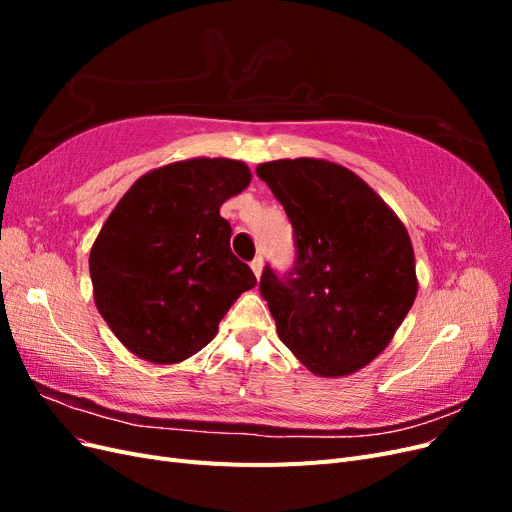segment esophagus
<instances>
[{
  "label": "esophagus",
  "mask_w": 512,
  "mask_h": 512,
  "mask_svg": "<svg viewBox=\"0 0 512 512\" xmlns=\"http://www.w3.org/2000/svg\"><path fill=\"white\" fill-rule=\"evenodd\" d=\"M252 271H254V275H256V280H260V275H262V269H265V260H262L260 256H256L254 260H252Z\"/></svg>",
  "instance_id": "1"
}]
</instances>
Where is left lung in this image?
<instances>
[{
    "label": "left lung",
    "mask_w": 512,
    "mask_h": 512,
    "mask_svg": "<svg viewBox=\"0 0 512 512\" xmlns=\"http://www.w3.org/2000/svg\"><path fill=\"white\" fill-rule=\"evenodd\" d=\"M297 241L286 280L265 269L260 292L277 335L322 378L363 369L391 344L416 299L414 247L397 213L342 164H258Z\"/></svg>",
    "instance_id": "left-lung-1"
}]
</instances>
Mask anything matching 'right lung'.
Wrapping results in <instances>:
<instances>
[{
    "label": "right lung",
    "instance_id": "add662e5",
    "mask_svg": "<svg viewBox=\"0 0 512 512\" xmlns=\"http://www.w3.org/2000/svg\"><path fill=\"white\" fill-rule=\"evenodd\" d=\"M252 181L230 158L153 168L121 196L91 245L94 301L138 359L175 365L203 350L245 290L252 269L230 252L228 198Z\"/></svg>",
    "mask_w": 512,
    "mask_h": 512
}]
</instances>
